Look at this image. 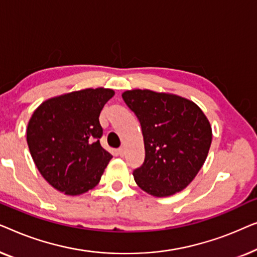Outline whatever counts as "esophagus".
Here are the masks:
<instances>
[{"mask_svg": "<svg viewBox=\"0 0 257 257\" xmlns=\"http://www.w3.org/2000/svg\"><path fill=\"white\" fill-rule=\"evenodd\" d=\"M118 155H120L121 157H123L124 156V148L123 147H121V148H118Z\"/></svg>", "mask_w": 257, "mask_h": 257, "instance_id": "1", "label": "esophagus"}]
</instances>
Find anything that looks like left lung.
Masks as SVG:
<instances>
[{
  "label": "left lung",
  "mask_w": 257,
  "mask_h": 257,
  "mask_svg": "<svg viewBox=\"0 0 257 257\" xmlns=\"http://www.w3.org/2000/svg\"><path fill=\"white\" fill-rule=\"evenodd\" d=\"M142 128L146 158L133 171L137 185L155 197L185 189L199 172L212 129L192 101L172 94L134 89L122 94Z\"/></svg>",
  "instance_id": "1"
}]
</instances>
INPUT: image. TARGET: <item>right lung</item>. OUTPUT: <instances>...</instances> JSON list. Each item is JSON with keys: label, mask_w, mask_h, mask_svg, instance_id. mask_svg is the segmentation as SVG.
<instances>
[{"label": "right lung", "mask_w": 257, "mask_h": 257, "mask_svg": "<svg viewBox=\"0 0 257 257\" xmlns=\"http://www.w3.org/2000/svg\"><path fill=\"white\" fill-rule=\"evenodd\" d=\"M114 91L87 88L43 102L29 121L27 141L36 166L60 192L77 196L100 182L113 156L100 144L99 116Z\"/></svg>", "instance_id": "right-lung-1"}]
</instances>
